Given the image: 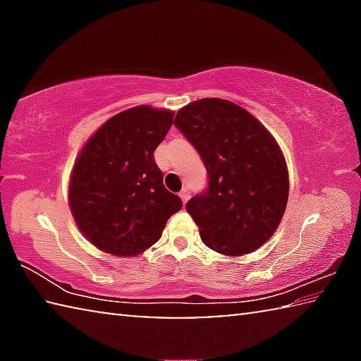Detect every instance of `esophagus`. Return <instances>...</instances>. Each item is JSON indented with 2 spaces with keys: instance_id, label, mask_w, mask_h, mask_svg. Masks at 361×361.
<instances>
[{
  "instance_id": "1",
  "label": "esophagus",
  "mask_w": 361,
  "mask_h": 361,
  "mask_svg": "<svg viewBox=\"0 0 361 361\" xmlns=\"http://www.w3.org/2000/svg\"><path fill=\"white\" fill-rule=\"evenodd\" d=\"M180 197H181V200H183V204L188 202V199H189V188H183V189H181V191H180Z\"/></svg>"
}]
</instances>
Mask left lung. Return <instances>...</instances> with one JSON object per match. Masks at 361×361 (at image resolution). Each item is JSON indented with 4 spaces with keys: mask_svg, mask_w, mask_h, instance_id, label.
<instances>
[{
    "mask_svg": "<svg viewBox=\"0 0 361 361\" xmlns=\"http://www.w3.org/2000/svg\"><path fill=\"white\" fill-rule=\"evenodd\" d=\"M175 126L209 175L205 191L186 204L204 243L228 256L255 252L277 231L288 202V170L277 142L247 109L221 99L189 103Z\"/></svg>",
    "mask_w": 361,
    "mask_h": 361,
    "instance_id": "obj_1",
    "label": "left lung"
}]
</instances>
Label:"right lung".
Here are the masks:
<instances>
[{
	"mask_svg": "<svg viewBox=\"0 0 361 361\" xmlns=\"http://www.w3.org/2000/svg\"><path fill=\"white\" fill-rule=\"evenodd\" d=\"M173 124L169 109L135 106L109 118L78 156L68 200L90 243L116 256H137L161 239L183 202L162 183L154 149Z\"/></svg>",
	"mask_w": 361,
	"mask_h": 361,
	"instance_id": "right-lung-1",
	"label": "right lung"
}]
</instances>
